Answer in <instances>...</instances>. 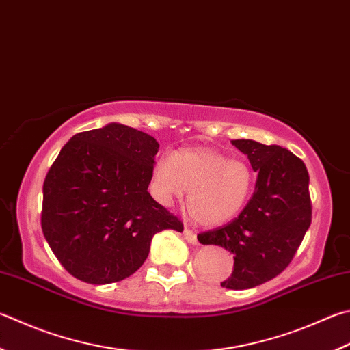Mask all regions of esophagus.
<instances>
[{
  "label": "esophagus",
  "instance_id": "esophagus-1",
  "mask_svg": "<svg viewBox=\"0 0 350 350\" xmlns=\"http://www.w3.org/2000/svg\"><path fill=\"white\" fill-rule=\"evenodd\" d=\"M183 236H185V239H187L191 245H197V243H199V240H197V234H196L193 230H189V228H185V231H183Z\"/></svg>",
  "mask_w": 350,
  "mask_h": 350
}]
</instances>
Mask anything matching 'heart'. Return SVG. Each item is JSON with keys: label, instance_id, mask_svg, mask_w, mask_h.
I'll list each match as a JSON object with an SVG mask.
<instances>
[{"label": "heart", "instance_id": "heart-1", "mask_svg": "<svg viewBox=\"0 0 350 350\" xmlns=\"http://www.w3.org/2000/svg\"><path fill=\"white\" fill-rule=\"evenodd\" d=\"M188 189L187 211L200 225L225 224L245 206L252 171L245 162L206 148L162 154L151 170L150 191L168 206Z\"/></svg>", "mask_w": 350, "mask_h": 350}]
</instances>
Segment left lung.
Listing matches in <instances>:
<instances>
[{
	"label": "left lung",
	"instance_id": "1",
	"mask_svg": "<svg viewBox=\"0 0 350 350\" xmlns=\"http://www.w3.org/2000/svg\"><path fill=\"white\" fill-rule=\"evenodd\" d=\"M232 145L250 159L257 173L256 191L239 217L200 232L203 245H217L234 254L226 289H250L288 268L312 220L306 165L280 145L237 139Z\"/></svg>",
	"mask_w": 350,
	"mask_h": 350
}]
</instances>
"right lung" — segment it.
<instances>
[{"label":"right lung","mask_w":350,"mask_h":350,"mask_svg":"<svg viewBox=\"0 0 350 350\" xmlns=\"http://www.w3.org/2000/svg\"><path fill=\"white\" fill-rule=\"evenodd\" d=\"M157 151L154 137L122 124L78 133L62 147L42 185L41 228L68 274L120 282L144 265L156 232L183 231L147 191Z\"/></svg>","instance_id":"right-lung-1"}]
</instances>
